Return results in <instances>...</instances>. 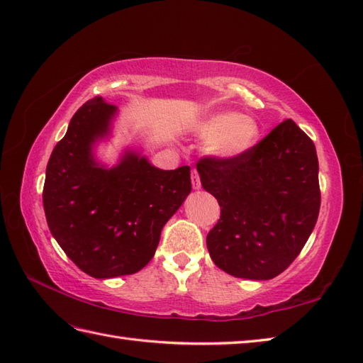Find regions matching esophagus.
<instances>
[{"label":"esophagus","mask_w":363,"mask_h":363,"mask_svg":"<svg viewBox=\"0 0 363 363\" xmlns=\"http://www.w3.org/2000/svg\"><path fill=\"white\" fill-rule=\"evenodd\" d=\"M191 182H192V188H194L196 191L202 188V183H200V177H199V172H197V171H192V174H191Z\"/></svg>","instance_id":"obj_1"}]
</instances>
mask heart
Wrapping results in <instances>:
<instances>
[{
    "mask_svg": "<svg viewBox=\"0 0 363 363\" xmlns=\"http://www.w3.org/2000/svg\"><path fill=\"white\" fill-rule=\"evenodd\" d=\"M199 140L211 143L209 154L217 160L231 161L250 154L259 143L261 127L252 116L239 111H217L194 125Z\"/></svg>",
    "mask_w": 363,
    "mask_h": 363,
    "instance_id": "heart-1",
    "label": "heart"
}]
</instances>
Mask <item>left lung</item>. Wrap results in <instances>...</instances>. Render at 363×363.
<instances>
[{
  "instance_id": "1",
  "label": "left lung",
  "mask_w": 363,
  "mask_h": 363,
  "mask_svg": "<svg viewBox=\"0 0 363 363\" xmlns=\"http://www.w3.org/2000/svg\"><path fill=\"white\" fill-rule=\"evenodd\" d=\"M202 186L220 205L206 247L228 275L265 281L300 255L320 211L318 158L312 140L284 119L242 158H203Z\"/></svg>"
}]
</instances>
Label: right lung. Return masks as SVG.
I'll return each instance as SVG.
<instances>
[{"label":"right lung","mask_w":363,"mask_h":363,"mask_svg":"<svg viewBox=\"0 0 363 363\" xmlns=\"http://www.w3.org/2000/svg\"><path fill=\"white\" fill-rule=\"evenodd\" d=\"M118 107L96 98L71 118L46 166L43 208L51 235L86 275H132L154 257L164 223L191 192L189 166L163 171L141 149L113 166L98 146L113 135Z\"/></svg>","instance_id":"right-lung-1"}]
</instances>
